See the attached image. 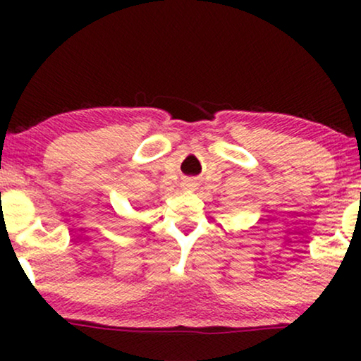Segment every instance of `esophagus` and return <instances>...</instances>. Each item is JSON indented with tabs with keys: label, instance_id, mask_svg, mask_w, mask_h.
<instances>
[{
	"label": "esophagus",
	"instance_id": "1",
	"mask_svg": "<svg viewBox=\"0 0 361 361\" xmlns=\"http://www.w3.org/2000/svg\"><path fill=\"white\" fill-rule=\"evenodd\" d=\"M185 189H187V190H192V189H194V184H192V182H187Z\"/></svg>",
	"mask_w": 361,
	"mask_h": 361
}]
</instances>
